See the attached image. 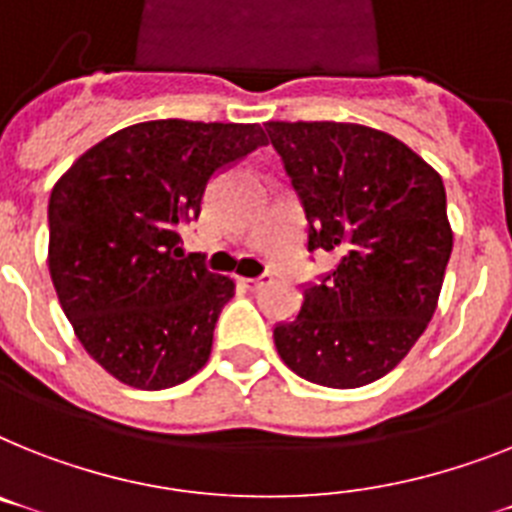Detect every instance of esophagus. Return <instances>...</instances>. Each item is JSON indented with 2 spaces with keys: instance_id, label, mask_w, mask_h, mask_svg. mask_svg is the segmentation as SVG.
<instances>
[{
  "instance_id": "1",
  "label": "esophagus",
  "mask_w": 512,
  "mask_h": 512,
  "mask_svg": "<svg viewBox=\"0 0 512 512\" xmlns=\"http://www.w3.org/2000/svg\"><path fill=\"white\" fill-rule=\"evenodd\" d=\"M266 280H269L266 274H261V277H243V285H246L248 290H261V287L266 285Z\"/></svg>"
}]
</instances>
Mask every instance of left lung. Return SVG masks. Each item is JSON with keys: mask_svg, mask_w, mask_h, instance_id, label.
I'll list each match as a JSON object with an SVG mask.
<instances>
[{"mask_svg": "<svg viewBox=\"0 0 512 512\" xmlns=\"http://www.w3.org/2000/svg\"><path fill=\"white\" fill-rule=\"evenodd\" d=\"M308 219V251H335L274 327L282 361L314 384L353 390L408 356L434 316L453 230L434 167L395 135L356 122H266Z\"/></svg>", "mask_w": 512, "mask_h": 512, "instance_id": "8db88e82", "label": "left lung"}]
</instances>
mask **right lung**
I'll use <instances>...</instances> for the list:
<instances>
[{
    "mask_svg": "<svg viewBox=\"0 0 512 512\" xmlns=\"http://www.w3.org/2000/svg\"><path fill=\"white\" fill-rule=\"evenodd\" d=\"M266 143L259 125L151 120L88 149L49 198V274L86 353L122 384L167 390L204 369L230 277L185 256L206 185Z\"/></svg>",
    "mask_w": 512,
    "mask_h": 512,
    "instance_id": "obj_1",
    "label": "right lung"
}]
</instances>
